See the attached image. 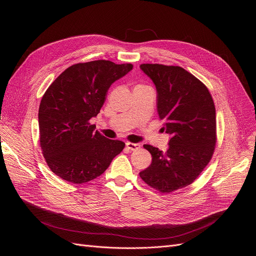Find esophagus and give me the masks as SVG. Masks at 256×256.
<instances>
[{"mask_svg":"<svg viewBox=\"0 0 256 256\" xmlns=\"http://www.w3.org/2000/svg\"><path fill=\"white\" fill-rule=\"evenodd\" d=\"M126 148L130 149V151H136L138 149L140 148V144H134V142H126Z\"/></svg>","mask_w":256,"mask_h":256,"instance_id":"esophagus-1","label":"esophagus"}]
</instances>
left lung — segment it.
<instances>
[{
	"label": "left lung",
	"instance_id": "1",
	"mask_svg": "<svg viewBox=\"0 0 256 256\" xmlns=\"http://www.w3.org/2000/svg\"><path fill=\"white\" fill-rule=\"evenodd\" d=\"M155 84L157 112L170 134L166 152L144 144L152 163L140 177L160 192L192 184L212 159L216 144V109L208 88L181 66L142 64Z\"/></svg>",
	"mask_w": 256,
	"mask_h": 256
}]
</instances>
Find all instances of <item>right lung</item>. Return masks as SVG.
<instances>
[{
	"mask_svg": "<svg viewBox=\"0 0 256 256\" xmlns=\"http://www.w3.org/2000/svg\"><path fill=\"white\" fill-rule=\"evenodd\" d=\"M132 64L93 60L68 66L46 91L38 112L40 147L50 170L72 184L100 176L124 148L95 130L89 120L103 106L109 87Z\"/></svg>",
	"mask_w": 256,
	"mask_h": 256,
	"instance_id": "add662e5",
	"label": "right lung"
}]
</instances>
